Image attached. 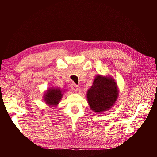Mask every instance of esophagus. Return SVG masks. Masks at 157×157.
Wrapping results in <instances>:
<instances>
[{"label": "esophagus", "mask_w": 157, "mask_h": 157, "mask_svg": "<svg viewBox=\"0 0 157 157\" xmlns=\"http://www.w3.org/2000/svg\"><path fill=\"white\" fill-rule=\"evenodd\" d=\"M71 89L73 90V91H78V86L75 84V83H72L71 85Z\"/></svg>", "instance_id": "esophagus-1"}]
</instances>
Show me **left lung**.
Returning <instances> with one entry per match:
<instances>
[{"label": "left lung", "instance_id": "left-lung-1", "mask_svg": "<svg viewBox=\"0 0 157 157\" xmlns=\"http://www.w3.org/2000/svg\"><path fill=\"white\" fill-rule=\"evenodd\" d=\"M119 88L114 78L98 74L87 91L86 98L94 112L102 113L113 106L119 97Z\"/></svg>", "mask_w": 157, "mask_h": 157}]
</instances>
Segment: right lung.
<instances>
[{
  "mask_svg": "<svg viewBox=\"0 0 157 157\" xmlns=\"http://www.w3.org/2000/svg\"><path fill=\"white\" fill-rule=\"evenodd\" d=\"M65 92V90H63L60 88L52 86L48 88L44 94V101L46 104L51 107H56L61 100L63 95Z\"/></svg>",
  "mask_w": 157,
  "mask_h": 157,
  "instance_id": "obj_1",
  "label": "right lung"
}]
</instances>
